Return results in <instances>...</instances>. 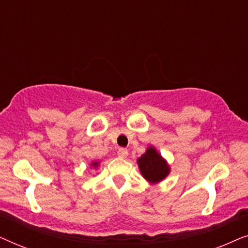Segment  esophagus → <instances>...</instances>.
I'll use <instances>...</instances> for the list:
<instances>
[{"instance_id":"1","label":"esophagus","mask_w":248,"mask_h":248,"mask_svg":"<svg viewBox=\"0 0 248 248\" xmlns=\"http://www.w3.org/2000/svg\"><path fill=\"white\" fill-rule=\"evenodd\" d=\"M117 155H118V157H121V158H126L128 155V151L126 150V149L121 148V149H118Z\"/></svg>"}]
</instances>
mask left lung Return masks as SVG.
<instances>
[{"mask_svg":"<svg viewBox=\"0 0 248 248\" xmlns=\"http://www.w3.org/2000/svg\"><path fill=\"white\" fill-rule=\"evenodd\" d=\"M137 164L140 172L145 181L150 184H157L167 177L170 172L168 162L162 157L154 145H149L147 150L140 158H138Z\"/></svg>","mask_w":248,"mask_h":248,"instance_id":"1","label":"left lung"}]
</instances>
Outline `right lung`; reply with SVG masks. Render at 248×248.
<instances>
[{"instance_id":"obj_1","label":"right lung","mask_w":248,"mask_h":248,"mask_svg":"<svg viewBox=\"0 0 248 248\" xmlns=\"http://www.w3.org/2000/svg\"><path fill=\"white\" fill-rule=\"evenodd\" d=\"M98 166H99V161L94 160V161H91V162H90V167H91V168H97Z\"/></svg>"}]
</instances>
